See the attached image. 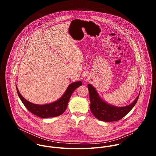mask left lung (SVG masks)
Instances as JSON below:
<instances>
[{
  "mask_svg": "<svg viewBox=\"0 0 156 156\" xmlns=\"http://www.w3.org/2000/svg\"><path fill=\"white\" fill-rule=\"evenodd\" d=\"M87 87L90 93L91 112L96 119L104 122H114L122 119L135 105L140 94V93L138 97L129 105L117 107L103 100L91 84H87Z\"/></svg>",
  "mask_w": 156,
  "mask_h": 156,
  "instance_id": "8db88e82",
  "label": "left lung"
}]
</instances>
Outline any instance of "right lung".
<instances>
[{
	"label": "right lung",
	"mask_w": 156,
	"mask_h": 156,
	"mask_svg": "<svg viewBox=\"0 0 156 156\" xmlns=\"http://www.w3.org/2000/svg\"><path fill=\"white\" fill-rule=\"evenodd\" d=\"M81 81L71 83L62 96L55 102L47 104H36L29 102L21 96L16 85V91L20 99L27 109L34 115L41 118L55 117L62 114L67 107L70 98L77 87L82 85Z\"/></svg>",
	"instance_id": "add662e5"
}]
</instances>
